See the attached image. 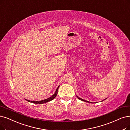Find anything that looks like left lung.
<instances>
[{
	"instance_id": "left-lung-1",
	"label": "left lung",
	"mask_w": 130,
	"mask_h": 130,
	"mask_svg": "<svg viewBox=\"0 0 130 130\" xmlns=\"http://www.w3.org/2000/svg\"><path fill=\"white\" fill-rule=\"evenodd\" d=\"M77 96V95H76ZM77 98L78 99H79V100H82V101H85V102H89V103H95V102H89V101H86V100H84V99H82V98H80L79 97H78V96H77Z\"/></svg>"
}]
</instances>
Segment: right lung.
Here are the masks:
<instances>
[{
	"instance_id": "right-lung-1",
	"label": "right lung",
	"mask_w": 130,
	"mask_h": 130,
	"mask_svg": "<svg viewBox=\"0 0 130 130\" xmlns=\"http://www.w3.org/2000/svg\"><path fill=\"white\" fill-rule=\"evenodd\" d=\"M59 87V86L58 87V88H57L55 93H54V94L52 95L51 97L47 98V99H44V100H41V101H30V100H27V99H25V100L28 101V102H31V103H36V104H43V103H46V102H49L50 101H52V100H53L54 99L56 96L57 95V94H58V89Z\"/></svg>"
}]
</instances>
